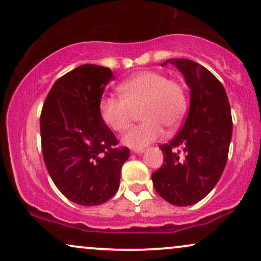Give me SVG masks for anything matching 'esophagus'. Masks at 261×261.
Here are the masks:
<instances>
[{
    "label": "esophagus",
    "mask_w": 261,
    "mask_h": 261,
    "mask_svg": "<svg viewBox=\"0 0 261 261\" xmlns=\"http://www.w3.org/2000/svg\"><path fill=\"white\" fill-rule=\"evenodd\" d=\"M131 152H133V153L141 154V153H143V152H145V148H133V149H131Z\"/></svg>",
    "instance_id": "34e87169"
}]
</instances>
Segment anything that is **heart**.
<instances>
[{
  "label": "heart",
  "mask_w": 261,
  "mask_h": 261,
  "mask_svg": "<svg viewBox=\"0 0 261 261\" xmlns=\"http://www.w3.org/2000/svg\"><path fill=\"white\" fill-rule=\"evenodd\" d=\"M119 92L120 97H104L100 100V115L110 128L122 133L141 110V119L145 121L122 137V142L133 148L146 147L161 139L163 126H178L188 109L184 86L155 71L135 74L119 86Z\"/></svg>",
  "instance_id": "1"
}]
</instances>
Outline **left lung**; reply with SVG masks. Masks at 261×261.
Masks as SVG:
<instances>
[{"instance_id": "8db88e82", "label": "left lung", "mask_w": 261, "mask_h": 261, "mask_svg": "<svg viewBox=\"0 0 261 261\" xmlns=\"http://www.w3.org/2000/svg\"><path fill=\"white\" fill-rule=\"evenodd\" d=\"M168 62L187 81L190 108L181 130L160 146L164 162L152 173V181L166 201L189 206L207 195L222 175L232 139V115L222 83L207 68L187 59H170L163 65Z\"/></svg>"}]
</instances>
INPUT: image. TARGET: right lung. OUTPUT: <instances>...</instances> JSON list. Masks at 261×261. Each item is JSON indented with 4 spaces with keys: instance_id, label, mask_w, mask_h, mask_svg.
<instances>
[{
    "instance_id": "right-lung-1",
    "label": "right lung",
    "mask_w": 261,
    "mask_h": 261,
    "mask_svg": "<svg viewBox=\"0 0 261 261\" xmlns=\"http://www.w3.org/2000/svg\"><path fill=\"white\" fill-rule=\"evenodd\" d=\"M110 68L82 65L54 83L40 115L41 149L54 184L70 201L95 206L115 195L127 147L101 119Z\"/></svg>"
}]
</instances>
